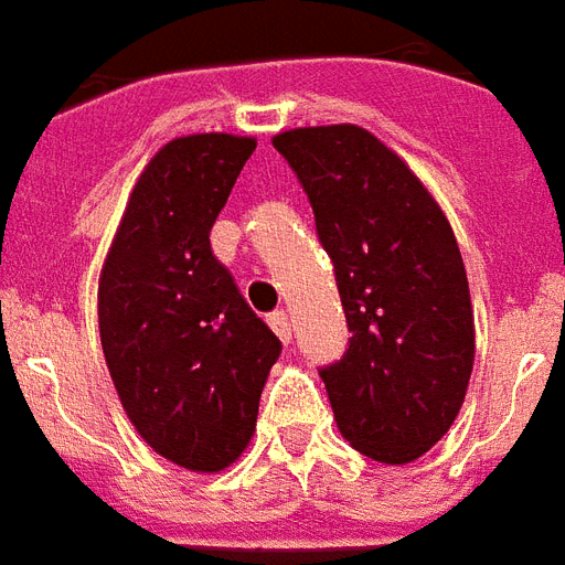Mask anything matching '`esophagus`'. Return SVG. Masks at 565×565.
I'll use <instances>...</instances> for the list:
<instances>
[{"label":"esophagus","mask_w":565,"mask_h":565,"mask_svg":"<svg viewBox=\"0 0 565 565\" xmlns=\"http://www.w3.org/2000/svg\"><path fill=\"white\" fill-rule=\"evenodd\" d=\"M269 328L275 330V337L281 339V342H290L292 339L290 316L284 313V310H275V313H269Z\"/></svg>","instance_id":"1"}]
</instances>
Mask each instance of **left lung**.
Segmentation results:
<instances>
[{
	"label": "left lung",
	"instance_id": "8db88e82",
	"mask_svg": "<svg viewBox=\"0 0 565 565\" xmlns=\"http://www.w3.org/2000/svg\"><path fill=\"white\" fill-rule=\"evenodd\" d=\"M333 260L348 351L319 374L339 433L362 456L409 465L441 441L476 356L473 305L441 205L356 124L278 132Z\"/></svg>",
	"mask_w": 565,
	"mask_h": 565
}]
</instances>
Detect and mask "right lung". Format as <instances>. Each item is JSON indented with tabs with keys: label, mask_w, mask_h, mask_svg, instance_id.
<instances>
[{
	"label": "right lung",
	"mask_w": 565,
	"mask_h": 565,
	"mask_svg": "<svg viewBox=\"0 0 565 565\" xmlns=\"http://www.w3.org/2000/svg\"><path fill=\"white\" fill-rule=\"evenodd\" d=\"M258 141H168L132 188L98 281V328L136 433L162 458L217 473L252 441L281 342L211 252V226Z\"/></svg>",
	"instance_id": "right-lung-1"
}]
</instances>
